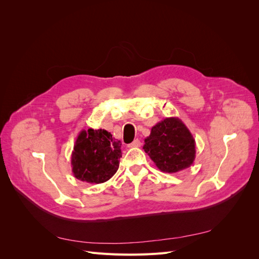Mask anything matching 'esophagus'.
I'll list each match as a JSON object with an SVG mask.
<instances>
[{
    "label": "esophagus",
    "mask_w": 259,
    "mask_h": 259,
    "mask_svg": "<svg viewBox=\"0 0 259 259\" xmlns=\"http://www.w3.org/2000/svg\"><path fill=\"white\" fill-rule=\"evenodd\" d=\"M140 145H142V143H140L139 139H135L134 142L131 143L128 145V148H137V147H140Z\"/></svg>",
    "instance_id": "obj_1"
}]
</instances>
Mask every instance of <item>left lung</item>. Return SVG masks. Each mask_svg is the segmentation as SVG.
I'll return each instance as SVG.
<instances>
[{
	"instance_id": "left-lung-1",
	"label": "left lung",
	"mask_w": 259,
	"mask_h": 259,
	"mask_svg": "<svg viewBox=\"0 0 259 259\" xmlns=\"http://www.w3.org/2000/svg\"><path fill=\"white\" fill-rule=\"evenodd\" d=\"M144 150L161 171L174 174L193 164L195 140L184 122L171 116L151 128Z\"/></svg>"
}]
</instances>
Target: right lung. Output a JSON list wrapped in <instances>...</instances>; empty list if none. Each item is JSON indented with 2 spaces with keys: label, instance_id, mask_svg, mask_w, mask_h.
Segmentation results:
<instances>
[{
  "label": "right lung",
  "instance_id": "add662e5",
  "mask_svg": "<svg viewBox=\"0 0 259 259\" xmlns=\"http://www.w3.org/2000/svg\"><path fill=\"white\" fill-rule=\"evenodd\" d=\"M121 146L120 140L106 130L81 131L71 154L74 177L89 184L107 182L119 168Z\"/></svg>",
  "mask_w": 259,
  "mask_h": 259
}]
</instances>
